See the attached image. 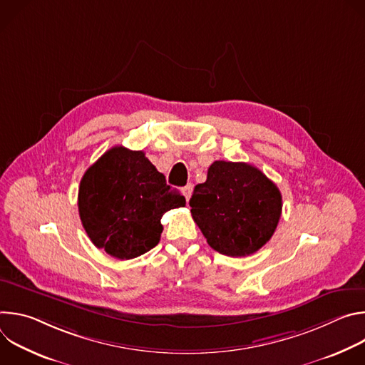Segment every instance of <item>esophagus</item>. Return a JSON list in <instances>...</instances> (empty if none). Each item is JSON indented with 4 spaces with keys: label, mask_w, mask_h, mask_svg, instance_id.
<instances>
[{
    "label": "esophagus",
    "mask_w": 365,
    "mask_h": 365,
    "mask_svg": "<svg viewBox=\"0 0 365 365\" xmlns=\"http://www.w3.org/2000/svg\"><path fill=\"white\" fill-rule=\"evenodd\" d=\"M192 192H193V185H192V183H187V185L183 187V195H185L186 200H189V199H190Z\"/></svg>",
    "instance_id": "1"
}]
</instances>
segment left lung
<instances>
[{
  "label": "left lung",
  "instance_id": "1",
  "mask_svg": "<svg viewBox=\"0 0 365 365\" xmlns=\"http://www.w3.org/2000/svg\"><path fill=\"white\" fill-rule=\"evenodd\" d=\"M193 221L215 251L245 257L274 234L282 215L279 187L248 163L217 160L189 200Z\"/></svg>",
  "mask_w": 365,
  "mask_h": 365
}]
</instances>
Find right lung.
<instances>
[{
  "mask_svg": "<svg viewBox=\"0 0 365 365\" xmlns=\"http://www.w3.org/2000/svg\"><path fill=\"white\" fill-rule=\"evenodd\" d=\"M186 205L143 151L115 145L85 172L78 193L82 225L95 247L135 258L160 241L165 212Z\"/></svg>",
  "mask_w": 365,
  "mask_h": 365,
  "instance_id": "1",
  "label": "right lung"
}]
</instances>
